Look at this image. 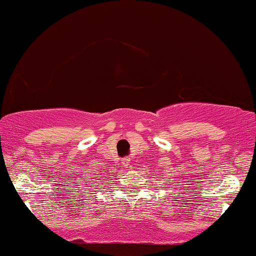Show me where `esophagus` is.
Here are the masks:
<instances>
[{
  "instance_id": "1",
  "label": "esophagus",
  "mask_w": 256,
  "mask_h": 256,
  "mask_svg": "<svg viewBox=\"0 0 256 256\" xmlns=\"http://www.w3.org/2000/svg\"><path fill=\"white\" fill-rule=\"evenodd\" d=\"M122 164H123V167H129V164H130V158H123Z\"/></svg>"
}]
</instances>
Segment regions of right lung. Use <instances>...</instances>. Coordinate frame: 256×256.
<instances>
[{
  "label": "right lung",
  "mask_w": 256,
  "mask_h": 256,
  "mask_svg": "<svg viewBox=\"0 0 256 256\" xmlns=\"http://www.w3.org/2000/svg\"><path fill=\"white\" fill-rule=\"evenodd\" d=\"M82 182H83L84 192H86V193H89V190H92V189L98 188V183H96V180L94 177H83Z\"/></svg>",
  "instance_id": "right-lung-1"
}]
</instances>
